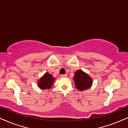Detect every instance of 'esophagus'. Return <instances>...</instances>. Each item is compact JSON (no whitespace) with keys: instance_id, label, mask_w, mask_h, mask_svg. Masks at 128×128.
Masks as SVG:
<instances>
[{"instance_id":"1","label":"esophagus","mask_w":128,"mask_h":128,"mask_svg":"<svg viewBox=\"0 0 128 128\" xmlns=\"http://www.w3.org/2000/svg\"><path fill=\"white\" fill-rule=\"evenodd\" d=\"M60 76L62 77V78H66V77L67 76L66 75H64V74H62V75H60Z\"/></svg>"}]
</instances>
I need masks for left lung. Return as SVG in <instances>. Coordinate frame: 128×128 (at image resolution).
<instances>
[{"label":"left lung","mask_w":128,"mask_h":128,"mask_svg":"<svg viewBox=\"0 0 128 128\" xmlns=\"http://www.w3.org/2000/svg\"><path fill=\"white\" fill-rule=\"evenodd\" d=\"M73 78L75 86L80 91L88 90L92 84V78L82 70H76Z\"/></svg>","instance_id":"1"}]
</instances>
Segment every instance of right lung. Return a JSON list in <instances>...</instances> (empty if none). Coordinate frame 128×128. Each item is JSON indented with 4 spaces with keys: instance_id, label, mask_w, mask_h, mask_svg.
<instances>
[{
    "instance_id": "obj_1",
    "label": "right lung",
    "mask_w": 128,
    "mask_h": 128,
    "mask_svg": "<svg viewBox=\"0 0 128 128\" xmlns=\"http://www.w3.org/2000/svg\"><path fill=\"white\" fill-rule=\"evenodd\" d=\"M54 79L52 75L46 72L38 81V86L42 90L50 89L53 86Z\"/></svg>"
}]
</instances>
